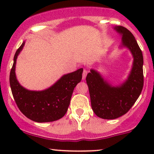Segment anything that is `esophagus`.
<instances>
[{
	"label": "esophagus",
	"mask_w": 154,
	"mask_h": 154,
	"mask_svg": "<svg viewBox=\"0 0 154 154\" xmlns=\"http://www.w3.org/2000/svg\"><path fill=\"white\" fill-rule=\"evenodd\" d=\"M86 75H87V71L86 69H84L83 72V80H85V79H86Z\"/></svg>",
	"instance_id": "1"
}]
</instances>
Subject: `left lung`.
<instances>
[{"mask_svg": "<svg viewBox=\"0 0 154 154\" xmlns=\"http://www.w3.org/2000/svg\"><path fill=\"white\" fill-rule=\"evenodd\" d=\"M114 29L122 36L119 48H127L133 56L131 70L122 83L113 86L100 72L90 70L86 76L92 110L103 119H116L124 116L133 106L142 92L144 83L142 52L130 30L122 26Z\"/></svg>", "mask_w": 154, "mask_h": 154, "instance_id": "1", "label": "left lung"}]
</instances>
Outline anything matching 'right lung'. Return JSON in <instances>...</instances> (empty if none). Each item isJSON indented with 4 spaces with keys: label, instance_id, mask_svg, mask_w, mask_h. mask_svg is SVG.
<instances>
[{
    "label": "right lung",
    "instance_id": "add662e5",
    "mask_svg": "<svg viewBox=\"0 0 154 154\" xmlns=\"http://www.w3.org/2000/svg\"><path fill=\"white\" fill-rule=\"evenodd\" d=\"M25 42L14 56L13 66L10 71V83L14 100L20 111L33 122H54L65 116L69 106L71 95L77 83L81 81L83 68L62 76L54 84L42 91H32L23 87L18 81L15 66L18 56Z\"/></svg>",
    "mask_w": 154,
    "mask_h": 154
}]
</instances>
